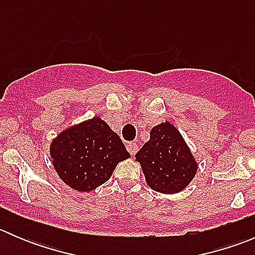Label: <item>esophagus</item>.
Instances as JSON below:
<instances>
[{
  "mask_svg": "<svg viewBox=\"0 0 255 255\" xmlns=\"http://www.w3.org/2000/svg\"><path fill=\"white\" fill-rule=\"evenodd\" d=\"M126 148H127V150L129 151L130 155H134V154L138 151V145L135 143H127Z\"/></svg>",
  "mask_w": 255,
  "mask_h": 255,
  "instance_id": "34e87169",
  "label": "esophagus"
}]
</instances>
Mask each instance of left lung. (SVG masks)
Here are the masks:
<instances>
[{
	"label": "left lung",
	"mask_w": 255,
	"mask_h": 255,
	"mask_svg": "<svg viewBox=\"0 0 255 255\" xmlns=\"http://www.w3.org/2000/svg\"><path fill=\"white\" fill-rule=\"evenodd\" d=\"M149 187L163 194L184 190L194 179L197 164L179 130L169 122L155 126L150 139L135 154Z\"/></svg>",
	"instance_id": "obj_1"
}]
</instances>
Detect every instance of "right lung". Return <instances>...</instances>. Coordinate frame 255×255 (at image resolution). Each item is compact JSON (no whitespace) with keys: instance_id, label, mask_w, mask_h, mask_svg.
<instances>
[{"instance_id":"right-lung-1","label":"right lung","mask_w":255,"mask_h":255,"mask_svg":"<svg viewBox=\"0 0 255 255\" xmlns=\"http://www.w3.org/2000/svg\"><path fill=\"white\" fill-rule=\"evenodd\" d=\"M50 156L60 179L85 192L105 184L116 165L130 155L110 126L94 117L60 133L51 142Z\"/></svg>"}]
</instances>
